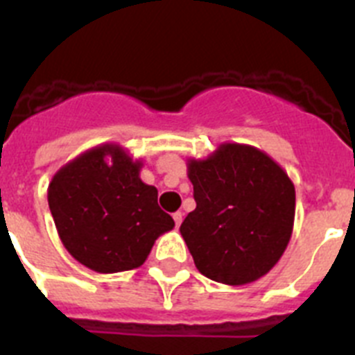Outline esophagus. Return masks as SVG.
<instances>
[{"instance_id": "esophagus-1", "label": "esophagus", "mask_w": 355, "mask_h": 355, "mask_svg": "<svg viewBox=\"0 0 355 355\" xmlns=\"http://www.w3.org/2000/svg\"><path fill=\"white\" fill-rule=\"evenodd\" d=\"M172 216H174L175 227H180V225H181V222H183V213H181V211H175L174 215H172Z\"/></svg>"}]
</instances>
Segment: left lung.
<instances>
[{
	"mask_svg": "<svg viewBox=\"0 0 355 355\" xmlns=\"http://www.w3.org/2000/svg\"><path fill=\"white\" fill-rule=\"evenodd\" d=\"M196 209L180 231L197 270L229 286L258 281L281 259L295 220V187L263 150L222 144L188 162Z\"/></svg>",
	"mask_w": 355,
	"mask_h": 355,
	"instance_id": "8db88e82",
	"label": "left lung"
}]
</instances>
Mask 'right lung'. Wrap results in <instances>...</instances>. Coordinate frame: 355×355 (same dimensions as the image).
<instances>
[{
  "mask_svg": "<svg viewBox=\"0 0 355 355\" xmlns=\"http://www.w3.org/2000/svg\"><path fill=\"white\" fill-rule=\"evenodd\" d=\"M117 144L87 150L53 175L48 202L72 258L99 274L139 268L159 234L174 227L158 206V190L140 180Z\"/></svg>",
  "mask_w": 355,
  "mask_h": 355,
  "instance_id": "right-lung-1",
  "label": "right lung"
}]
</instances>
